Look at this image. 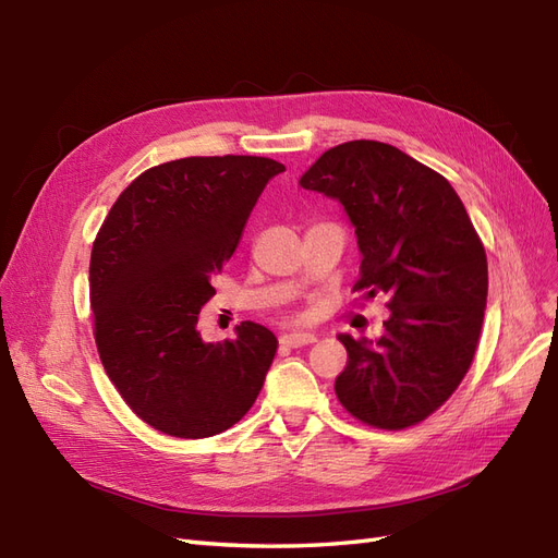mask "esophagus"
Listing matches in <instances>:
<instances>
[{"mask_svg": "<svg viewBox=\"0 0 558 558\" xmlns=\"http://www.w3.org/2000/svg\"><path fill=\"white\" fill-rule=\"evenodd\" d=\"M279 342H281L283 347L298 349V347H305V344L316 342V337H314L312 332H289V335H281Z\"/></svg>", "mask_w": 558, "mask_h": 558, "instance_id": "obj_1", "label": "esophagus"}]
</instances>
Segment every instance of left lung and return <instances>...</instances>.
I'll return each instance as SVG.
<instances>
[{"instance_id": "8db88e82", "label": "left lung", "mask_w": 558, "mask_h": 558, "mask_svg": "<svg viewBox=\"0 0 558 558\" xmlns=\"http://www.w3.org/2000/svg\"><path fill=\"white\" fill-rule=\"evenodd\" d=\"M300 185L344 207L363 256L353 291L384 293L391 310L379 340L337 335L349 359L335 393L367 426H414L442 408L475 356L488 291L480 234L451 183L391 144L335 146Z\"/></svg>"}]
</instances>
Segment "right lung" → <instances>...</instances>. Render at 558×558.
Returning a JSON list of instances; mask_svg holds the SVG:
<instances>
[{
    "mask_svg": "<svg viewBox=\"0 0 558 558\" xmlns=\"http://www.w3.org/2000/svg\"><path fill=\"white\" fill-rule=\"evenodd\" d=\"M286 167L256 156L181 158L118 195L90 256L95 342L128 408L156 430L199 440L256 402L277 337L253 320L205 342L199 310L238 248L251 209Z\"/></svg>",
    "mask_w": 558,
    "mask_h": 558,
    "instance_id": "1",
    "label": "right lung"
}]
</instances>
